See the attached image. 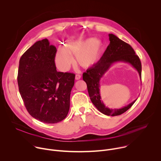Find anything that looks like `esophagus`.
I'll return each instance as SVG.
<instances>
[{
    "label": "esophagus",
    "instance_id": "1",
    "mask_svg": "<svg viewBox=\"0 0 161 161\" xmlns=\"http://www.w3.org/2000/svg\"><path fill=\"white\" fill-rule=\"evenodd\" d=\"M81 78V76L80 75H76V76H75V80H80Z\"/></svg>",
    "mask_w": 161,
    "mask_h": 161
}]
</instances>
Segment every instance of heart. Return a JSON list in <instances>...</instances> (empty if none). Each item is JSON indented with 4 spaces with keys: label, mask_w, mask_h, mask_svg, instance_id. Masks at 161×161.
I'll list each match as a JSON object with an SVG mask.
<instances>
[{
    "label": "heart",
    "mask_w": 161,
    "mask_h": 161,
    "mask_svg": "<svg viewBox=\"0 0 161 161\" xmlns=\"http://www.w3.org/2000/svg\"><path fill=\"white\" fill-rule=\"evenodd\" d=\"M103 51V44L100 39L88 38L85 40L67 42L64 48H60L55 55V64L61 71H67L73 64L72 57L83 68L95 65L100 60Z\"/></svg>",
    "instance_id": "obj_1"
}]
</instances>
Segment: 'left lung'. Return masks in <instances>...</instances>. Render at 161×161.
I'll return each mask as SVG.
<instances>
[{
    "label": "left lung",
    "mask_w": 161,
    "mask_h": 161,
    "mask_svg": "<svg viewBox=\"0 0 161 161\" xmlns=\"http://www.w3.org/2000/svg\"><path fill=\"white\" fill-rule=\"evenodd\" d=\"M109 44L99 62L83 74L90 100L102 113L108 116H117L128 110L137 100L119 109H110L103 103L100 94V81L111 66L117 62L129 64L139 73L142 80V64L138 56L130 46L113 34H109Z\"/></svg>",
    "instance_id": "obj_1"
}]
</instances>
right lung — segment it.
I'll use <instances>...</instances> for the list:
<instances>
[{
  "label": "right lung",
  "instance_id": "obj_1",
  "mask_svg": "<svg viewBox=\"0 0 161 161\" xmlns=\"http://www.w3.org/2000/svg\"><path fill=\"white\" fill-rule=\"evenodd\" d=\"M56 47L47 39L36 42L21 57L18 84L31 115L46 124L63 120L70 107L75 75L58 72Z\"/></svg>",
  "mask_w": 161,
  "mask_h": 161
}]
</instances>
